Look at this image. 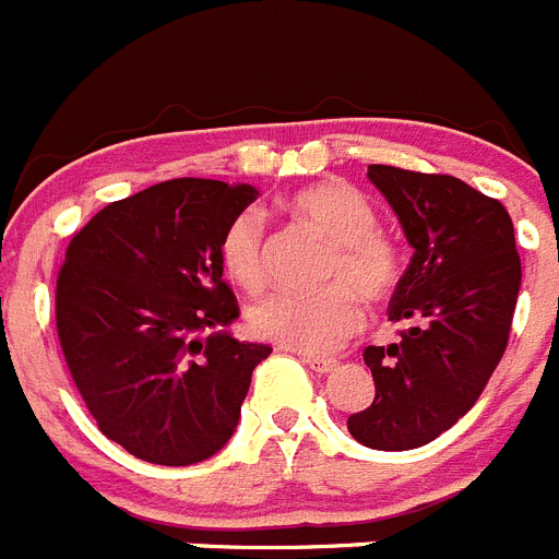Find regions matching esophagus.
I'll use <instances>...</instances> for the list:
<instances>
[{"instance_id":"1","label":"esophagus","mask_w":559,"mask_h":559,"mask_svg":"<svg viewBox=\"0 0 559 559\" xmlns=\"http://www.w3.org/2000/svg\"><path fill=\"white\" fill-rule=\"evenodd\" d=\"M302 360L305 364H308L310 369H313V372H333L335 367H338V360L335 358H319V355H302Z\"/></svg>"}]
</instances>
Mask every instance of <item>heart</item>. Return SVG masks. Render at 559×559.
<instances>
[{"label": "heart", "instance_id": "heart-1", "mask_svg": "<svg viewBox=\"0 0 559 559\" xmlns=\"http://www.w3.org/2000/svg\"><path fill=\"white\" fill-rule=\"evenodd\" d=\"M285 210L330 243L324 283L316 294L274 290L249 308V324L260 338L308 355L341 349L364 324L360 299L383 302L403 274L400 249L383 231L372 204L344 181L305 187L285 201ZM221 265L240 288H260L265 280V224L254 210L229 221L221 237Z\"/></svg>", "mask_w": 559, "mask_h": 559}]
</instances>
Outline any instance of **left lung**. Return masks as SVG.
<instances>
[{
    "instance_id": "8db88e82",
    "label": "left lung",
    "mask_w": 559,
    "mask_h": 559,
    "mask_svg": "<svg viewBox=\"0 0 559 559\" xmlns=\"http://www.w3.org/2000/svg\"><path fill=\"white\" fill-rule=\"evenodd\" d=\"M414 257L389 302L397 344L367 347L372 406L347 428L374 451H412L456 426L496 372L521 288L510 212L442 173L369 165Z\"/></svg>"
}]
</instances>
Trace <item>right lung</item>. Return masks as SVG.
<instances>
[{"instance_id": "add662e5", "label": "right lung", "mask_w": 559, "mask_h": 559, "mask_svg": "<svg viewBox=\"0 0 559 559\" xmlns=\"http://www.w3.org/2000/svg\"><path fill=\"white\" fill-rule=\"evenodd\" d=\"M254 199L249 185L162 181L103 206L69 240L56 283L63 358L97 428L142 462L218 453L269 358L271 347L224 330L240 308L221 237Z\"/></svg>"}]
</instances>
